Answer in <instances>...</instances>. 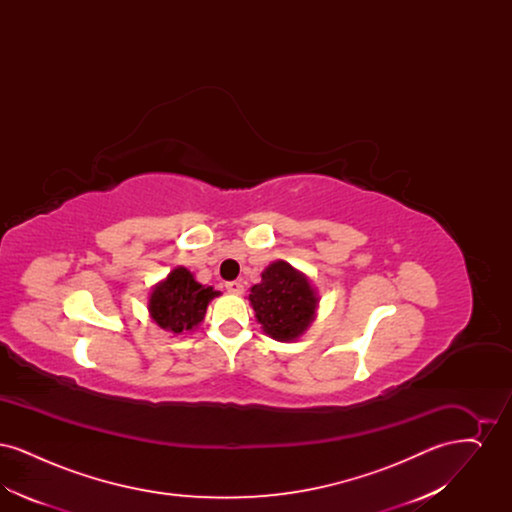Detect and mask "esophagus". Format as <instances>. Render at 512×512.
Returning <instances> with one entry per match:
<instances>
[{
    "mask_svg": "<svg viewBox=\"0 0 512 512\" xmlns=\"http://www.w3.org/2000/svg\"><path fill=\"white\" fill-rule=\"evenodd\" d=\"M226 290L230 293H236V295H242V293H244V284L238 282V280H234V282H228V284H226Z\"/></svg>",
    "mask_w": 512,
    "mask_h": 512,
    "instance_id": "1",
    "label": "esophagus"
}]
</instances>
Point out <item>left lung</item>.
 <instances>
[{"label":"left lung","mask_w":512,"mask_h":512,"mask_svg":"<svg viewBox=\"0 0 512 512\" xmlns=\"http://www.w3.org/2000/svg\"><path fill=\"white\" fill-rule=\"evenodd\" d=\"M247 299L263 332L276 341L299 340L317 318L320 303L311 278L286 261L270 263Z\"/></svg>","instance_id":"obj_1"}]
</instances>
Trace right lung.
I'll return each instance as SVG.
<instances>
[{"instance_id": "obj_1", "label": "right lung", "mask_w": 512, "mask_h": 512, "mask_svg": "<svg viewBox=\"0 0 512 512\" xmlns=\"http://www.w3.org/2000/svg\"><path fill=\"white\" fill-rule=\"evenodd\" d=\"M219 295L213 286L199 284L188 268L176 267L151 288L147 311L161 330L178 336L194 332L203 322L209 303Z\"/></svg>"}]
</instances>
